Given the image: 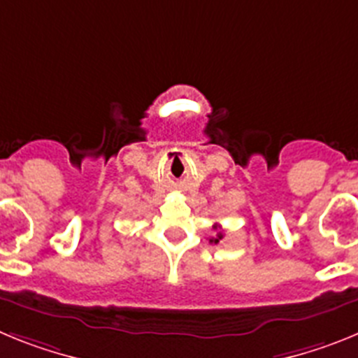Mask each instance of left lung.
<instances>
[{
    "label": "left lung",
    "instance_id": "1",
    "mask_svg": "<svg viewBox=\"0 0 358 358\" xmlns=\"http://www.w3.org/2000/svg\"><path fill=\"white\" fill-rule=\"evenodd\" d=\"M213 229H217V224H215V226H213ZM222 238H224L222 233H218V235H215L213 238H210V243H218Z\"/></svg>",
    "mask_w": 358,
    "mask_h": 358
}]
</instances>
